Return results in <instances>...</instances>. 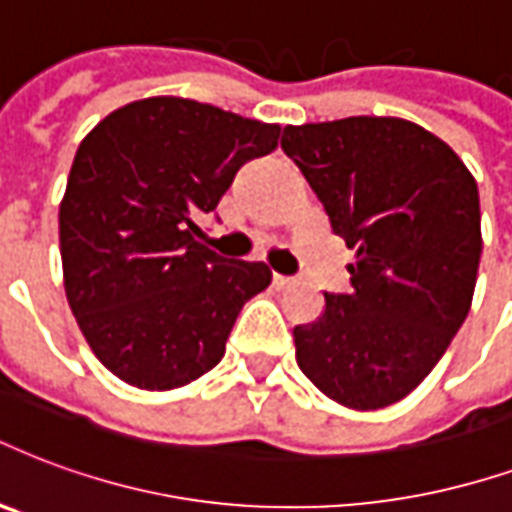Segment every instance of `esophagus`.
Returning a JSON list of instances; mask_svg holds the SVG:
<instances>
[{
  "label": "esophagus",
  "instance_id": "obj_1",
  "mask_svg": "<svg viewBox=\"0 0 512 512\" xmlns=\"http://www.w3.org/2000/svg\"><path fill=\"white\" fill-rule=\"evenodd\" d=\"M295 279L293 276H285V274H274V285L279 287V290H282V287H290L293 285Z\"/></svg>",
  "mask_w": 512,
  "mask_h": 512
}]
</instances>
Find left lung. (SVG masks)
I'll return each instance as SVG.
<instances>
[{"label": "left lung", "instance_id": "left-lung-1", "mask_svg": "<svg viewBox=\"0 0 512 512\" xmlns=\"http://www.w3.org/2000/svg\"><path fill=\"white\" fill-rule=\"evenodd\" d=\"M282 149L355 249L350 293H325V312L293 328L295 361L344 407H388L467 320L483 252L478 184L448 143L388 116L285 127Z\"/></svg>", "mask_w": 512, "mask_h": 512}]
</instances>
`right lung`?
<instances>
[{
    "label": "right lung",
    "instance_id": "right-lung-1",
    "mask_svg": "<svg viewBox=\"0 0 512 512\" xmlns=\"http://www.w3.org/2000/svg\"><path fill=\"white\" fill-rule=\"evenodd\" d=\"M279 124L206 102L124 105L75 151L59 206L64 290L86 342L119 380L170 391L214 369L266 263L200 244L241 165L279 146Z\"/></svg>",
    "mask_w": 512,
    "mask_h": 512
}]
</instances>
